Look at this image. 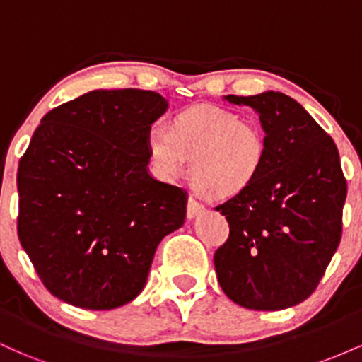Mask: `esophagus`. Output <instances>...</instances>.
<instances>
[{"label": "esophagus", "instance_id": "esophagus-1", "mask_svg": "<svg viewBox=\"0 0 362 362\" xmlns=\"http://www.w3.org/2000/svg\"><path fill=\"white\" fill-rule=\"evenodd\" d=\"M202 211H204V206L202 204H199L197 201H194V199H189V201H187V218L189 219H194V218H197L199 214L202 213Z\"/></svg>", "mask_w": 362, "mask_h": 362}]
</instances>
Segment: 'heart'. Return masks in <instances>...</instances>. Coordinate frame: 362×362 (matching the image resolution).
<instances>
[{"label": "heart", "instance_id": "heart-1", "mask_svg": "<svg viewBox=\"0 0 362 362\" xmlns=\"http://www.w3.org/2000/svg\"><path fill=\"white\" fill-rule=\"evenodd\" d=\"M146 149L153 175L175 182L189 160L194 187L216 199L247 192L267 163V134L255 120L216 105L177 112L168 127L148 129Z\"/></svg>", "mask_w": 362, "mask_h": 362}]
</instances>
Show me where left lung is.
Masks as SVG:
<instances>
[{"label":"left lung","instance_id":"1","mask_svg":"<svg viewBox=\"0 0 362 362\" xmlns=\"http://www.w3.org/2000/svg\"><path fill=\"white\" fill-rule=\"evenodd\" d=\"M226 100L259 112L269 151L255 184L216 207L230 224L214 253L219 286L248 310L289 308L317 289L342 238L347 180L337 146L279 91Z\"/></svg>","mask_w":362,"mask_h":362}]
</instances>
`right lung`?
<instances>
[{
  "mask_svg": "<svg viewBox=\"0 0 362 362\" xmlns=\"http://www.w3.org/2000/svg\"><path fill=\"white\" fill-rule=\"evenodd\" d=\"M167 107L156 91L93 90L35 129L16 173V230L59 300L85 310L132 301L158 243L184 224V190L148 173V129Z\"/></svg>",
  "mask_w": 362,
  "mask_h": 362,
  "instance_id": "add662e5",
  "label": "right lung"
}]
</instances>
